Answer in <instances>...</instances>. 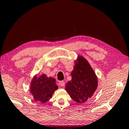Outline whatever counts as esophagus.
<instances>
[{"label": "esophagus", "instance_id": "obj_1", "mask_svg": "<svg viewBox=\"0 0 129 129\" xmlns=\"http://www.w3.org/2000/svg\"><path fill=\"white\" fill-rule=\"evenodd\" d=\"M59 84L60 86H61V87H63L65 85V83L64 81H60L59 82Z\"/></svg>", "mask_w": 129, "mask_h": 129}]
</instances>
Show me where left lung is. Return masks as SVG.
<instances>
[{"label": "left lung", "instance_id": "1", "mask_svg": "<svg viewBox=\"0 0 129 129\" xmlns=\"http://www.w3.org/2000/svg\"><path fill=\"white\" fill-rule=\"evenodd\" d=\"M71 75L72 80L67 83L65 90L74 101L84 103L93 96L98 87L96 74L88 61L79 56Z\"/></svg>", "mask_w": 129, "mask_h": 129}]
</instances>
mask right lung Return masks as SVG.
Returning a JSON list of instances; mask_svg holds the SVG:
<instances>
[{"instance_id": "add662e5", "label": "right lung", "mask_w": 129, "mask_h": 129, "mask_svg": "<svg viewBox=\"0 0 129 129\" xmlns=\"http://www.w3.org/2000/svg\"><path fill=\"white\" fill-rule=\"evenodd\" d=\"M57 89L55 79L48 77L46 75H42L38 77L35 76L30 85V91L35 101L42 103L48 101Z\"/></svg>"}]
</instances>
